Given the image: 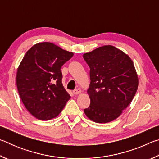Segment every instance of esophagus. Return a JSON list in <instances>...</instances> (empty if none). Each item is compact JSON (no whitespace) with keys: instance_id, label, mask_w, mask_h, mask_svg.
<instances>
[{"instance_id":"obj_1","label":"esophagus","mask_w":159,"mask_h":159,"mask_svg":"<svg viewBox=\"0 0 159 159\" xmlns=\"http://www.w3.org/2000/svg\"><path fill=\"white\" fill-rule=\"evenodd\" d=\"M73 93L74 95H78V94H80L81 93V90L80 88H77V89H75L73 90Z\"/></svg>"}]
</instances>
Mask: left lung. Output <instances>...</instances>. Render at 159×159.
Returning <instances> with one entry per match:
<instances>
[{
	"mask_svg": "<svg viewBox=\"0 0 159 159\" xmlns=\"http://www.w3.org/2000/svg\"><path fill=\"white\" fill-rule=\"evenodd\" d=\"M90 67V104L84 109L94 122L115 120L133 100L138 87L134 64L128 55L112 45H104L83 55Z\"/></svg>",
	"mask_w": 159,
	"mask_h": 159,
	"instance_id": "obj_1",
	"label": "left lung"
}]
</instances>
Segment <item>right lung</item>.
Here are the masks:
<instances>
[{"instance_id": "right-lung-1", "label": "right lung", "mask_w": 159, "mask_h": 159, "mask_svg": "<svg viewBox=\"0 0 159 159\" xmlns=\"http://www.w3.org/2000/svg\"><path fill=\"white\" fill-rule=\"evenodd\" d=\"M74 54L49 42L39 43L25 54L17 72V86L24 105L39 120L57 116L70 95L61 83V66Z\"/></svg>"}]
</instances>
